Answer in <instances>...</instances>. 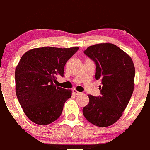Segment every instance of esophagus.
Segmentation results:
<instances>
[{
  "instance_id": "34e87169",
  "label": "esophagus",
  "mask_w": 150,
  "mask_h": 150,
  "mask_svg": "<svg viewBox=\"0 0 150 150\" xmlns=\"http://www.w3.org/2000/svg\"><path fill=\"white\" fill-rule=\"evenodd\" d=\"M72 93L75 94V95H80V92H78V91H77V90L73 89V90H72Z\"/></svg>"
}]
</instances>
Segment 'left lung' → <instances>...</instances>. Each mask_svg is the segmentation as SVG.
<instances>
[{
	"instance_id": "8db88e82",
	"label": "left lung",
	"mask_w": 150,
	"mask_h": 150,
	"mask_svg": "<svg viewBox=\"0 0 150 150\" xmlns=\"http://www.w3.org/2000/svg\"><path fill=\"white\" fill-rule=\"evenodd\" d=\"M96 64L95 78L101 81L100 96L88 95L83 109L85 118L94 125H112L122 116L134 91L135 68L132 58L116 45L103 43L84 51Z\"/></svg>"
}]
</instances>
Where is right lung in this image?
I'll list each match as a JSON object with an SVG mask.
<instances>
[{"instance_id": "right-lung-1", "label": "right lung", "mask_w": 150, "mask_h": 150, "mask_svg": "<svg viewBox=\"0 0 150 150\" xmlns=\"http://www.w3.org/2000/svg\"><path fill=\"white\" fill-rule=\"evenodd\" d=\"M78 47H45L26 52L15 71L16 92L25 114L35 124L47 125L62 114L72 91L56 87L58 76L64 77V67Z\"/></svg>"}]
</instances>
